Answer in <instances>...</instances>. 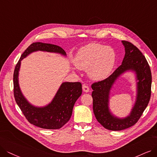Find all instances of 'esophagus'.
<instances>
[{
	"label": "esophagus",
	"instance_id": "1",
	"mask_svg": "<svg viewBox=\"0 0 157 157\" xmlns=\"http://www.w3.org/2000/svg\"><path fill=\"white\" fill-rule=\"evenodd\" d=\"M82 90L86 93L90 91V88H89L88 86L86 85V84H83V86H82Z\"/></svg>",
	"mask_w": 157,
	"mask_h": 157
}]
</instances>
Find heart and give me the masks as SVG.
I'll use <instances>...</instances> for the list:
<instances>
[{"instance_id": "1", "label": "heart", "mask_w": 157, "mask_h": 157, "mask_svg": "<svg viewBox=\"0 0 157 157\" xmlns=\"http://www.w3.org/2000/svg\"><path fill=\"white\" fill-rule=\"evenodd\" d=\"M116 62L115 50L109 46L90 43L81 48L75 55L73 62L78 69L87 70L89 77L95 80L107 78Z\"/></svg>"}]
</instances>
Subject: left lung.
<instances>
[{
    "label": "left lung",
    "mask_w": 157,
    "mask_h": 157,
    "mask_svg": "<svg viewBox=\"0 0 157 157\" xmlns=\"http://www.w3.org/2000/svg\"><path fill=\"white\" fill-rule=\"evenodd\" d=\"M125 56L122 64L109 77L91 85L93 109L97 121L108 130L121 131L135 125L149 102L151 93V72L146 59L132 43L122 40ZM133 71L137 75V94L130 114L123 119L113 115L109 109L110 90L116 80L124 72Z\"/></svg>",
    "instance_id": "8db88e82"
}]
</instances>
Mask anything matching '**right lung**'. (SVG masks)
I'll return each instance as SVG.
<instances>
[{"mask_svg":"<svg viewBox=\"0 0 157 157\" xmlns=\"http://www.w3.org/2000/svg\"><path fill=\"white\" fill-rule=\"evenodd\" d=\"M36 51L60 53L66 56L64 50L59 46L42 42H34L25 50L18 61L13 73V93L15 101L24 115L31 124L43 129H60L70 120L74 104L82 94L80 82H63L51 103L44 107L31 105L22 95L18 84V71L21 60Z\"/></svg>","mask_w":157,"mask_h":157,"instance_id":"1","label":"right lung"}]
</instances>
